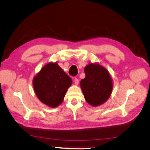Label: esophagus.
Returning a JSON list of instances; mask_svg holds the SVG:
<instances>
[{
  "label": "esophagus",
  "instance_id": "esophagus-1",
  "mask_svg": "<svg viewBox=\"0 0 150 150\" xmlns=\"http://www.w3.org/2000/svg\"><path fill=\"white\" fill-rule=\"evenodd\" d=\"M74 84L76 85H78L79 84V80L77 79V78H75L74 79Z\"/></svg>",
  "mask_w": 150,
  "mask_h": 150
}]
</instances>
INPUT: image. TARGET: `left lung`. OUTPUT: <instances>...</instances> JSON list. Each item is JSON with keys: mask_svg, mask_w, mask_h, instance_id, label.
Here are the masks:
<instances>
[{"mask_svg": "<svg viewBox=\"0 0 150 150\" xmlns=\"http://www.w3.org/2000/svg\"><path fill=\"white\" fill-rule=\"evenodd\" d=\"M86 77L81 80L80 86L85 100L92 106H98L110 97L112 79L105 67L98 63H91L84 67Z\"/></svg>", "mask_w": 150, "mask_h": 150, "instance_id": "8db88e82", "label": "left lung"}]
</instances>
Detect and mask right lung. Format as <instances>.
I'll return each mask as SVG.
<instances>
[{
	"mask_svg": "<svg viewBox=\"0 0 150 150\" xmlns=\"http://www.w3.org/2000/svg\"><path fill=\"white\" fill-rule=\"evenodd\" d=\"M72 83L71 78L56 62L44 66L33 80L34 92L40 101L53 108L62 103Z\"/></svg>",
	"mask_w": 150,
	"mask_h": 150,
	"instance_id": "right-lung-1",
	"label": "right lung"
}]
</instances>
